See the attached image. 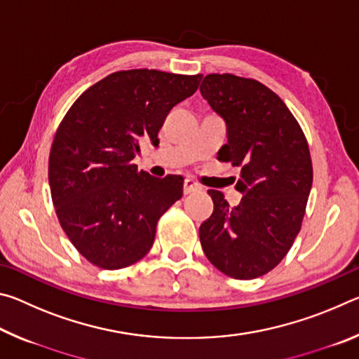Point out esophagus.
Returning <instances> with one entry per match:
<instances>
[{
  "label": "esophagus",
  "instance_id": "1",
  "mask_svg": "<svg viewBox=\"0 0 359 359\" xmlns=\"http://www.w3.org/2000/svg\"><path fill=\"white\" fill-rule=\"evenodd\" d=\"M198 191H201V187H199L198 184H194L193 180L187 179L184 182V194H191V193H198Z\"/></svg>",
  "mask_w": 359,
  "mask_h": 359
}]
</instances>
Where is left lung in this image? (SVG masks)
<instances>
[{"label": "left lung", "mask_w": 359, "mask_h": 359, "mask_svg": "<svg viewBox=\"0 0 359 359\" xmlns=\"http://www.w3.org/2000/svg\"><path fill=\"white\" fill-rule=\"evenodd\" d=\"M226 121L228 142L217 158L241 168L231 208L209 190L214 212L199 226L205 257L238 280L267 274L287 257L306 214L313 169L304 131L278 96L255 79L208 74L199 87Z\"/></svg>", "instance_id": "8db88e82"}]
</instances>
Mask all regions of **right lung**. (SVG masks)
<instances>
[{
	"mask_svg": "<svg viewBox=\"0 0 359 359\" xmlns=\"http://www.w3.org/2000/svg\"><path fill=\"white\" fill-rule=\"evenodd\" d=\"M201 77L117 71L66 112L48 156V184L60 224L92 264L115 271L137 263L154 245L160 217L182 198L180 175L151 177L133 160L142 142L158 145L168 114Z\"/></svg>",
	"mask_w": 359,
	"mask_h": 359,
	"instance_id": "obj_1",
	"label": "right lung"
}]
</instances>
